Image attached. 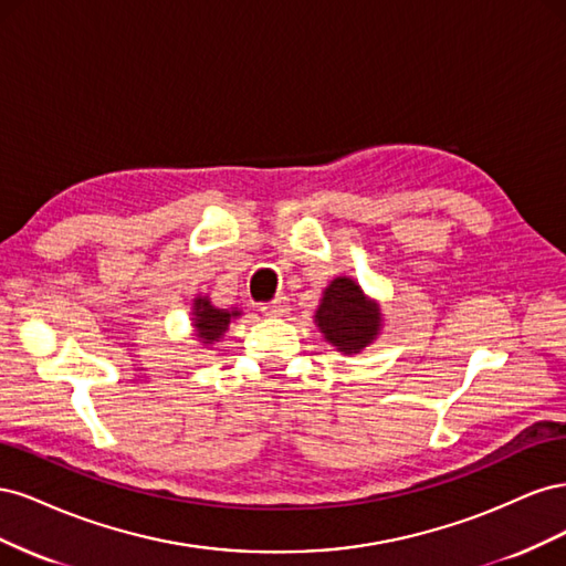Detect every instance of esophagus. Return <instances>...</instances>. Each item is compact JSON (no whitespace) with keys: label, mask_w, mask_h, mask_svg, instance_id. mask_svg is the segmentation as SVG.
<instances>
[{"label":"esophagus","mask_w":566,"mask_h":566,"mask_svg":"<svg viewBox=\"0 0 566 566\" xmlns=\"http://www.w3.org/2000/svg\"><path fill=\"white\" fill-rule=\"evenodd\" d=\"M287 312H290V304H287L285 295H279L276 300L262 304V314L264 316H285Z\"/></svg>","instance_id":"esophagus-1"}]
</instances>
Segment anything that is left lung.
I'll return each instance as SVG.
<instances>
[{"instance_id": "1", "label": "left lung", "mask_w": 566, "mask_h": 566, "mask_svg": "<svg viewBox=\"0 0 566 566\" xmlns=\"http://www.w3.org/2000/svg\"><path fill=\"white\" fill-rule=\"evenodd\" d=\"M314 321L325 342H331L342 354L366 349L382 328L378 302L368 300L361 285L347 276L331 281L323 290Z\"/></svg>"}]
</instances>
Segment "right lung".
Returning a JSON list of instances; mask_svg holds the SVG:
<instances>
[{
	"label": "right lung",
	"instance_id": "right-lung-1",
	"mask_svg": "<svg viewBox=\"0 0 566 566\" xmlns=\"http://www.w3.org/2000/svg\"><path fill=\"white\" fill-rule=\"evenodd\" d=\"M235 316H241V312L217 310V306L202 295L193 300V328L202 345H214V342H219V337L229 331L231 318Z\"/></svg>",
	"mask_w": 566,
	"mask_h": 566
}]
</instances>
